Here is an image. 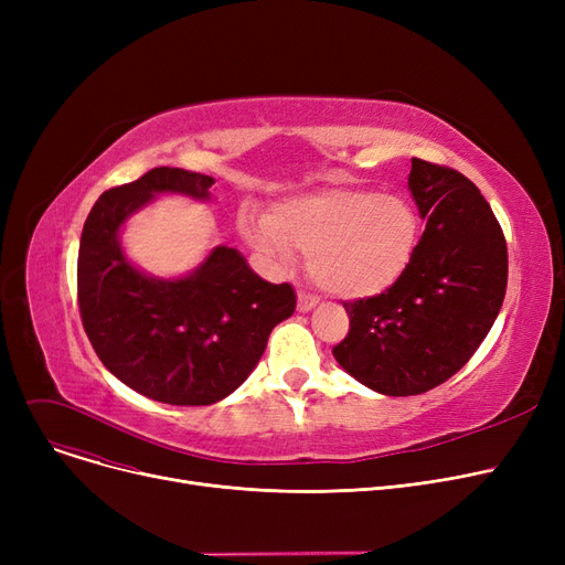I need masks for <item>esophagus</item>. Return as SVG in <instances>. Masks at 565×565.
Returning <instances> with one entry per match:
<instances>
[{
  "mask_svg": "<svg viewBox=\"0 0 565 565\" xmlns=\"http://www.w3.org/2000/svg\"><path fill=\"white\" fill-rule=\"evenodd\" d=\"M316 305H318V300L313 298V295H307V292L298 295V311H302V313L311 311Z\"/></svg>",
  "mask_w": 565,
  "mask_h": 565,
  "instance_id": "esophagus-1",
  "label": "esophagus"
}]
</instances>
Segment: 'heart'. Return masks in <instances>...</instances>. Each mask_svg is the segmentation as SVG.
Listing matches in <instances>:
<instances>
[{"label": "heart", "mask_w": 565, "mask_h": 565, "mask_svg": "<svg viewBox=\"0 0 565 565\" xmlns=\"http://www.w3.org/2000/svg\"><path fill=\"white\" fill-rule=\"evenodd\" d=\"M245 241L277 263L307 254L311 279L337 298L362 300L390 290L419 245V215L398 194L330 188L273 205L265 222L247 220Z\"/></svg>", "instance_id": "b5f03b06"}]
</instances>
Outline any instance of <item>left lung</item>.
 <instances>
[{
	"mask_svg": "<svg viewBox=\"0 0 565 565\" xmlns=\"http://www.w3.org/2000/svg\"><path fill=\"white\" fill-rule=\"evenodd\" d=\"M426 228L405 275L345 302L334 360L384 396H417L456 375L488 337L509 281L507 237L467 175L412 158L407 178Z\"/></svg>",
	"mask_w": 565,
	"mask_h": 565,
	"instance_id": "left-lung-1",
	"label": "left lung"
}]
</instances>
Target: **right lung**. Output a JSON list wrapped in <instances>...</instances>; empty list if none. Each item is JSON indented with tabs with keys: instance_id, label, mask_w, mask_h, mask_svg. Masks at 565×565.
Listing matches in <instances>:
<instances>
[{
	"instance_id": "add662e5",
	"label": "right lung",
	"mask_w": 565,
	"mask_h": 565,
	"mask_svg": "<svg viewBox=\"0 0 565 565\" xmlns=\"http://www.w3.org/2000/svg\"><path fill=\"white\" fill-rule=\"evenodd\" d=\"M215 181L156 167L100 194L77 256L84 332L105 369L169 405H213L249 377L277 324L292 316L290 284H270L231 247H215L181 279L148 277L126 258L118 231L156 194L211 196Z\"/></svg>"
}]
</instances>
